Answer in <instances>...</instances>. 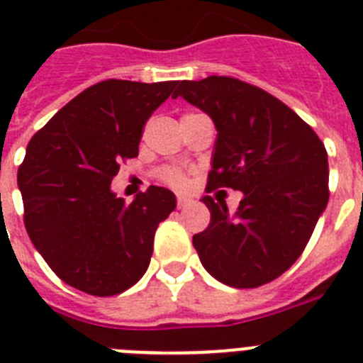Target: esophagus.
I'll return each mask as SVG.
<instances>
[{
    "label": "esophagus",
    "instance_id": "34e87169",
    "mask_svg": "<svg viewBox=\"0 0 363 363\" xmlns=\"http://www.w3.org/2000/svg\"><path fill=\"white\" fill-rule=\"evenodd\" d=\"M193 203V200L187 196H178V209H185V207H189Z\"/></svg>",
    "mask_w": 363,
    "mask_h": 363
}]
</instances>
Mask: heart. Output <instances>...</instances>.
<instances>
[{"label": "heart", "mask_w": 363, "mask_h": 363, "mask_svg": "<svg viewBox=\"0 0 363 363\" xmlns=\"http://www.w3.org/2000/svg\"><path fill=\"white\" fill-rule=\"evenodd\" d=\"M161 178L165 179L167 184H170L176 189H185L189 184V178L185 172H182L179 169H174V167H167V169L161 170Z\"/></svg>", "instance_id": "b5f03b06"}]
</instances>
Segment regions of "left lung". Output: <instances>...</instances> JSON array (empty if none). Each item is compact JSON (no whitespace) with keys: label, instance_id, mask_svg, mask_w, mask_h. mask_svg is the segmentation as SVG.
Masks as SVG:
<instances>
[{"label":"left lung","instance_id":"obj_1","mask_svg":"<svg viewBox=\"0 0 363 363\" xmlns=\"http://www.w3.org/2000/svg\"><path fill=\"white\" fill-rule=\"evenodd\" d=\"M174 97L206 111L218 132L207 189L244 194L235 215L202 198L211 222L193 246L203 268L228 286L270 283L299 259L329 202L325 145L284 102L238 79L184 80Z\"/></svg>","mask_w":363,"mask_h":363}]
</instances>
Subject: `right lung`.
<instances>
[{"label":"right lung","mask_w":363,"mask_h":363,"mask_svg":"<svg viewBox=\"0 0 363 363\" xmlns=\"http://www.w3.org/2000/svg\"><path fill=\"white\" fill-rule=\"evenodd\" d=\"M176 84L99 82L67 102L27 145L18 169L26 229L69 286L116 296L147 272L157 225L174 211V193L150 185L126 203L110 185L121 161L139 154L145 123Z\"/></svg>","instance_id":"obj_1"}]
</instances>
